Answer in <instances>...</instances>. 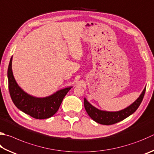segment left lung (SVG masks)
Instances as JSON below:
<instances>
[{"label":"left lung","instance_id":"left-lung-1","mask_svg":"<svg viewBox=\"0 0 154 154\" xmlns=\"http://www.w3.org/2000/svg\"><path fill=\"white\" fill-rule=\"evenodd\" d=\"M145 92V88L135 102L127 108L119 111L112 112L100 110L91 105L85 97L84 98V107L87 113L95 122L104 125H113L122 121L135 112L143 100Z\"/></svg>","mask_w":154,"mask_h":154}]
</instances>
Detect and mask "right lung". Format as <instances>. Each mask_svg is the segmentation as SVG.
I'll return each mask as SVG.
<instances>
[{"label":"right lung","instance_id":"1","mask_svg":"<svg viewBox=\"0 0 154 154\" xmlns=\"http://www.w3.org/2000/svg\"><path fill=\"white\" fill-rule=\"evenodd\" d=\"M12 60L13 57L11 58L8 67L7 77L9 93L14 104L19 110L34 119L50 118L58 111L63 98L72 86L61 89L46 97L33 96L23 90L17 83L12 71Z\"/></svg>","mask_w":154,"mask_h":154}]
</instances>
